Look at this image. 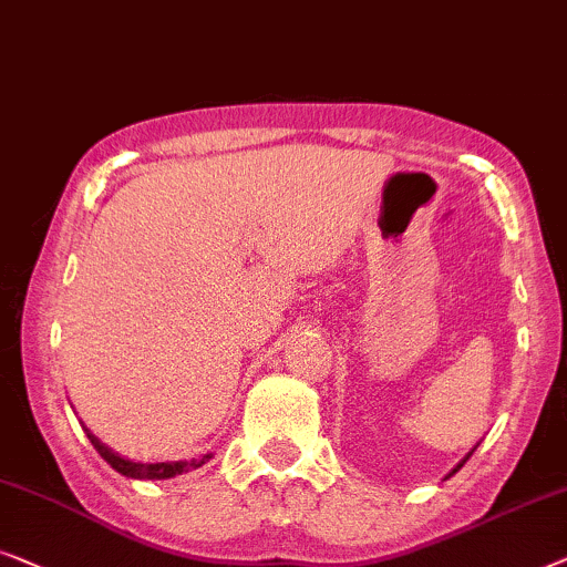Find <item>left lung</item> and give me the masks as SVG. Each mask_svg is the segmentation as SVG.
<instances>
[{"label":"left lung","mask_w":567,"mask_h":567,"mask_svg":"<svg viewBox=\"0 0 567 567\" xmlns=\"http://www.w3.org/2000/svg\"><path fill=\"white\" fill-rule=\"evenodd\" d=\"M475 446H477V444H475ZM475 446H473V450H470V452H467V454H465V457H462V460H460V462H457V465H454V467H452V473H450V475H446V477H452V475H454V473H457V470H460V467H462V465H465V462H467V460H470V454H473V452H475Z\"/></svg>","instance_id":"8db88e82"}]
</instances>
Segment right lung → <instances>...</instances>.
Here are the masks:
<instances>
[{
  "label": "right lung",
  "mask_w": 567,
  "mask_h": 567,
  "mask_svg": "<svg viewBox=\"0 0 567 567\" xmlns=\"http://www.w3.org/2000/svg\"><path fill=\"white\" fill-rule=\"evenodd\" d=\"M82 429L86 432V440L94 444V450L100 452V457L105 460L110 467L117 470V473L125 477H135V481H169V477H177L182 473H189V470L203 467L205 462L213 457V454H203V457L174 460V462H133L127 457H121V454L110 450L107 444H102L86 426H82Z\"/></svg>",
  "instance_id": "right-lung-1"
}]
</instances>
